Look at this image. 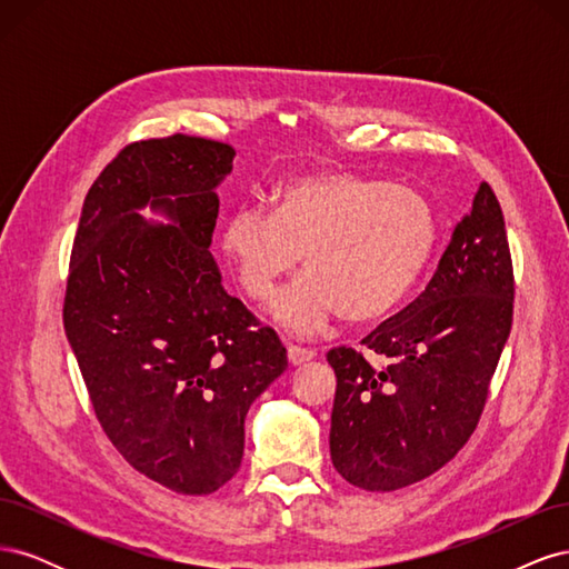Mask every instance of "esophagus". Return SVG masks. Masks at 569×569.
Listing matches in <instances>:
<instances>
[{"instance_id":"1","label":"esophagus","mask_w":569,"mask_h":569,"mask_svg":"<svg viewBox=\"0 0 569 569\" xmlns=\"http://www.w3.org/2000/svg\"><path fill=\"white\" fill-rule=\"evenodd\" d=\"M287 358H289L291 366H306L308 360L316 358V351L303 349V347H289L287 349Z\"/></svg>"}]
</instances>
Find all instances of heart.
<instances>
[{"instance_id": "1", "label": "heart", "mask_w": 569, "mask_h": 569, "mask_svg": "<svg viewBox=\"0 0 569 569\" xmlns=\"http://www.w3.org/2000/svg\"><path fill=\"white\" fill-rule=\"evenodd\" d=\"M437 239V218L418 189L343 170L289 178L272 211L239 206L220 228V251L253 301L297 270L306 274L270 303L287 332L311 337L337 316L368 322L416 287Z\"/></svg>"}]
</instances>
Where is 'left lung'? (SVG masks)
I'll use <instances>...</instances> for the list:
<instances>
[{"label":"left lung","mask_w":569,"mask_h":569,"mask_svg":"<svg viewBox=\"0 0 569 569\" xmlns=\"http://www.w3.org/2000/svg\"><path fill=\"white\" fill-rule=\"evenodd\" d=\"M512 263L501 203L481 182L432 282L363 341L332 349L330 456L366 491L435 475L470 439L512 322Z\"/></svg>","instance_id":"obj_1"}]
</instances>
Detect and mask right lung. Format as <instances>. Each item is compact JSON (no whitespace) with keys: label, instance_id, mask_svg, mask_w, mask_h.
<instances>
[{"label":"right lung","instance_id":"1","mask_svg":"<svg viewBox=\"0 0 569 569\" xmlns=\"http://www.w3.org/2000/svg\"><path fill=\"white\" fill-rule=\"evenodd\" d=\"M232 161L230 144L187 134L120 151L84 197L63 303L104 432L134 470L189 496L232 479L247 412L287 368L209 251Z\"/></svg>","mask_w":569,"mask_h":569}]
</instances>
